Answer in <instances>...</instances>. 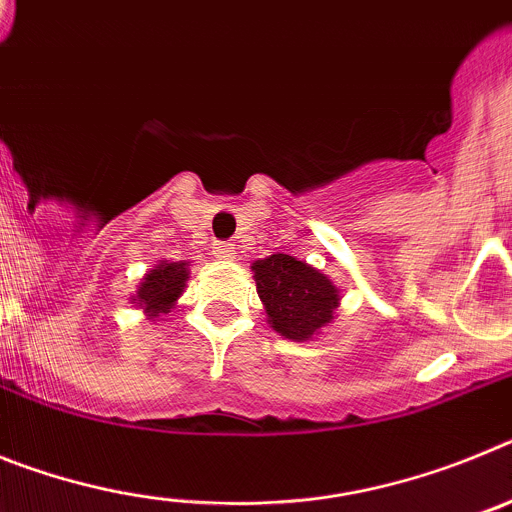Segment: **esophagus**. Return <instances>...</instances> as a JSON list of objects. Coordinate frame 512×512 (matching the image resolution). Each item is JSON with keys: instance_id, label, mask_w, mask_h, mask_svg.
Masks as SVG:
<instances>
[{"instance_id": "esophagus-1", "label": "esophagus", "mask_w": 512, "mask_h": 512, "mask_svg": "<svg viewBox=\"0 0 512 512\" xmlns=\"http://www.w3.org/2000/svg\"><path fill=\"white\" fill-rule=\"evenodd\" d=\"M215 259L233 261L235 259V246H233V243H228V241L215 243Z\"/></svg>"}]
</instances>
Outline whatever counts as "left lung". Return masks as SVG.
Here are the masks:
<instances>
[{"mask_svg": "<svg viewBox=\"0 0 512 512\" xmlns=\"http://www.w3.org/2000/svg\"><path fill=\"white\" fill-rule=\"evenodd\" d=\"M251 271L269 325L289 341H310L318 336L341 305L336 284L295 256L271 253L253 261Z\"/></svg>", "mask_w": 512, "mask_h": 512, "instance_id": "obj_1", "label": "left lung"}]
</instances>
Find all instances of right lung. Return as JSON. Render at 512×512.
<instances>
[{
  "label": "right lung",
  "instance_id": "add662e5",
  "mask_svg": "<svg viewBox=\"0 0 512 512\" xmlns=\"http://www.w3.org/2000/svg\"><path fill=\"white\" fill-rule=\"evenodd\" d=\"M189 279V264L187 261H161L148 271L143 282L138 284L133 302L146 312L148 320L166 315L176 300L182 297L184 287Z\"/></svg>",
  "mask_w": 512,
  "mask_h": 512
}]
</instances>
